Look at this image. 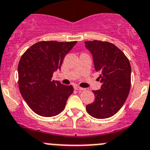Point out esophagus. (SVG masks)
<instances>
[{
  "label": "esophagus",
  "instance_id": "1",
  "mask_svg": "<svg viewBox=\"0 0 150 150\" xmlns=\"http://www.w3.org/2000/svg\"><path fill=\"white\" fill-rule=\"evenodd\" d=\"M75 90H78V91H83V90H84L85 89L84 88H82V87H78V86H75Z\"/></svg>",
  "mask_w": 150,
  "mask_h": 150
}]
</instances>
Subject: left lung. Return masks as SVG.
I'll use <instances>...</instances> for the list:
<instances>
[{
    "label": "left lung",
    "mask_w": 150,
    "mask_h": 150,
    "mask_svg": "<svg viewBox=\"0 0 150 150\" xmlns=\"http://www.w3.org/2000/svg\"><path fill=\"white\" fill-rule=\"evenodd\" d=\"M91 52L94 67L100 75L99 90H93L95 101L86 106L90 116L105 119L114 116L122 108L131 87L130 63L127 57L115 45L108 42L86 41Z\"/></svg>",
    "instance_id": "left-lung-1"
}]
</instances>
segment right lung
<instances>
[{"label": "right lung", "mask_w": 150, "mask_h": 150, "mask_svg": "<svg viewBox=\"0 0 150 150\" xmlns=\"http://www.w3.org/2000/svg\"><path fill=\"white\" fill-rule=\"evenodd\" d=\"M76 43L77 41H41L30 47L21 56L18 67L20 93L38 115L54 117L65 108L73 87L52 80V78Z\"/></svg>", "instance_id": "right-lung-1"}]
</instances>
